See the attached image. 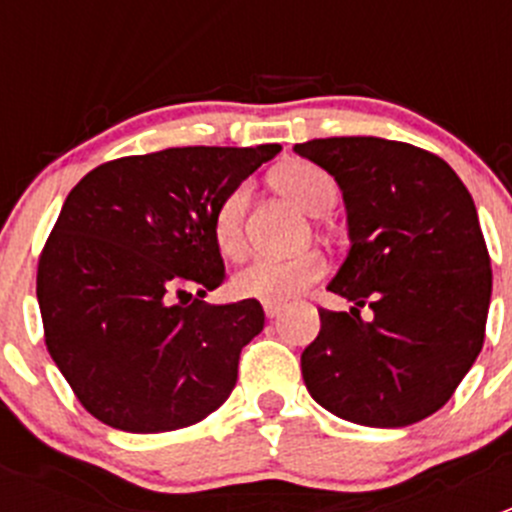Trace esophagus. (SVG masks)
Segmentation results:
<instances>
[{
	"label": "esophagus",
	"instance_id": "esophagus-1",
	"mask_svg": "<svg viewBox=\"0 0 512 512\" xmlns=\"http://www.w3.org/2000/svg\"><path fill=\"white\" fill-rule=\"evenodd\" d=\"M262 307H265L267 319H275L277 314L282 312V304H280V302H265V304H262Z\"/></svg>",
	"mask_w": 512,
	"mask_h": 512
}]
</instances>
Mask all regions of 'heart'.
Instances as JSON below:
<instances>
[{"label": "heart", "instance_id": "b5f03b06", "mask_svg": "<svg viewBox=\"0 0 512 512\" xmlns=\"http://www.w3.org/2000/svg\"><path fill=\"white\" fill-rule=\"evenodd\" d=\"M277 190L299 205L309 215H324L337 203V183L314 163L294 160L282 165L272 175ZM250 198L247 185H237L220 200L213 215V240L225 257H237L245 247V208ZM324 275L322 257L309 255L277 260V257H257L242 267L232 280V289L240 297L262 299V302H285L299 289L317 282Z\"/></svg>", "mask_w": 512, "mask_h": 512}]
</instances>
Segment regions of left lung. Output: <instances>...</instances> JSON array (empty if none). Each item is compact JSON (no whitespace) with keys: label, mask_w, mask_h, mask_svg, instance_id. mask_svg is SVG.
Listing matches in <instances>:
<instances>
[{"label":"left lung","mask_w":512,"mask_h":512,"mask_svg":"<svg viewBox=\"0 0 512 512\" xmlns=\"http://www.w3.org/2000/svg\"><path fill=\"white\" fill-rule=\"evenodd\" d=\"M294 153L327 170L347 208L349 252L302 352L307 391L359 426L401 428L436 414L483 349L490 257L476 205L451 165L374 136L314 138ZM375 317L364 323L358 307Z\"/></svg>","instance_id":"obj_1"}]
</instances>
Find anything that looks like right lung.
I'll return each mask as SVG.
<instances>
[{"label":"right lung","instance_id":"obj_1","mask_svg":"<svg viewBox=\"0 0 512 512\" xmlns=\"http://www.w3.org/2000/svg\"><path fill=\"white\" fill-rule=\"evenodd\" d=\"M282 151L165 148L79 180L46 240L36 297L46 349L84 409L128 433L193 426L225 404L265 327L257 299L205 304L223 285L213 215Z\"/></svg>","mask_w":512,"mask_h":512}]
</instances>
